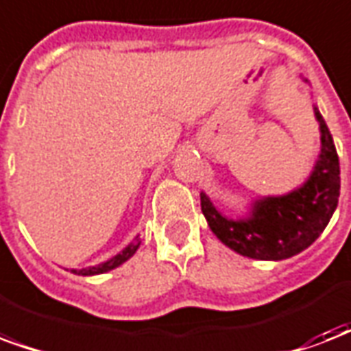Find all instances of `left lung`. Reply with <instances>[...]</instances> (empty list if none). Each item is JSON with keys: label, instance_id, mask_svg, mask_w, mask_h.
I'll return each mask as SVG.
<instances>
[{"label": "left lung", "instance_id": "obj_1", "mask_svg": "<svg viewBox=\"0 0 351 351\" xmlns=\"http://www.w3.org/2000/svg\"><path fill=\"white\" fill-rule=\"evenodd\" d=\"M320 123V154L311 176L298 189L282 197L256 200L247 219H228L200 193V208L213 234L241 256L263 261L293 258L313 245L330 223L339 204L341 167L335 143L324 117Z\"/></svg>", "mask_w": 351, "mask_h": 351}]
</instances>
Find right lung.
<instances>
[{
  "label": "right lung",
  "mask_w": 351,
  "mask_h": 351,
  "mask_svg": "<svg viewBox=\"0 0 351 351\" xmlns=\"http://www.w3.org/2000/svg\"><path fill=\"white\" fill-rule=\"evenodd\" d=\"M141 239L140 237H136V239L128 245L127 248H123L121 252L117 254V256H114V258H110L108 261H104V263H99L97 267H88V269H80V271H77V269H73V274H80V276H93V274H103V272H108L112 271V269H116V267H119L121 263H125L127 259H130L136 254V250H138V247H140Z\"/></svg>",
  "instance_id": "obj_1"
}]
</instances>
